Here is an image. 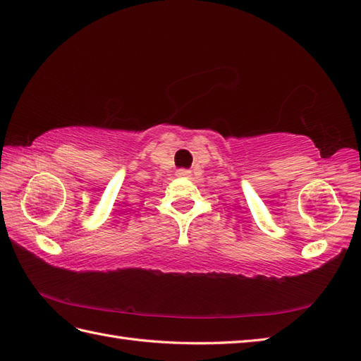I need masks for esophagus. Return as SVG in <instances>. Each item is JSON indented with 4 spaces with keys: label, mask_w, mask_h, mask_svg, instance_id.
<instances>
[{
    "label": "esophagus",
    "mask_w": 361,
    "mask_h": 361,
    "mask_svg": "<svg viewBox=\"0 0 361 361\" xmlns=\"http://www.w3.org/2000/svg\"><path fill=\"white\" fill-rule=\"evenodd\" d=\"M176 174L180 176V178H190L191 170H187V168H179V170L176 171Z\"/></svg>",
    "instance_id": "esophagus-1"
}]
</instances>
